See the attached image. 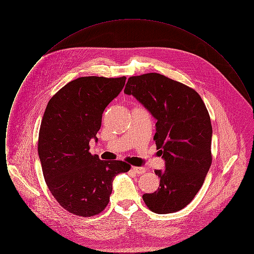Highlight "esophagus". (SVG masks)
<instances>
[{
    "mask_svg": "<svg viewBox=\"0 0 254 254\" xmlns=\"http://www.w3.org/2000/svg\"><path fill=\"white\" fill-rule=\"evenodd\" d=\"M132 169L137 174H144L145 172V168H142V167H132Z\"/></svg>",
    "mask_w": 254,
    "mask_h": 254,
    "instance_id": "obj_1",
    "label": "esophagus"
}]
</instances>
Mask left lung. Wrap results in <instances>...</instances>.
Returning <instances> with one entry per match:
<instances>
[{"label": "left lung", "mask_w": 254, "mask_h": 254, "mask_svg": "<svg viewBox=\"0 0 254 254\" xmlns=\"http://www.w3.org/2000/svg\"><path fill=\"white\" fill-rule=\"evenodd\" d=\"M124 92L157 120L153 139L166 163L164 171L154 170L160 187L143 200L158 214L179 211L193 200L211 166L208 111L193 88L159 73L128 78Z\"/></svg>", "instance_id": "left-lung-1"}]
</instances>
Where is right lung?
Wrapping results in <instances>:
<instances>
[{
    "label": "right lung",
    "mask_w": 254,
    "mask_h": 254,
    "mask_svg": "<svg viewBox=\"0 0 254 254\" xmlns=\"http://www.w3.org/2000/svg\"><path fill=\"white\" fill-rule=\"evenodd\" d=\"M126 77H80L49 100L41 123L38 153L49 190L68 212L90 217L109 202L116 175L130 166L102 161L89 152V141L109 103L121 92Z\"/></svg>",
    "instance_id": "1"
}]
</instances>
